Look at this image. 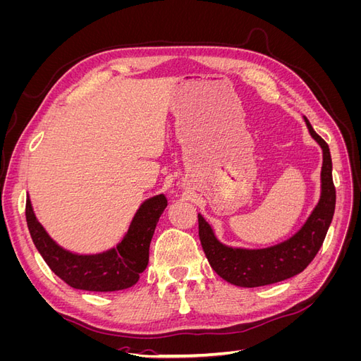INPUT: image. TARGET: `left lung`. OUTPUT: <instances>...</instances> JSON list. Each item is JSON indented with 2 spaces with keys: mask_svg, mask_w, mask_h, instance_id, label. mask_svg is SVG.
Returning a JSON list of instances; mask_svg holds the SVG:
<instances>
[{
  "mask_svg": "<svg viewBox=\"0 0 361 361\" xmlns=\"http://www.w3.org/2000/svg\"><path fill=\"white\" fill-rule=\"evenodd\" d=\"M304 120L310 135L322 149L324 161L321 199L297 233L288 241L268 248H232L218 241L212 227L199 214V236L204 255L216 274L235 286H267L300 274L318 255L329 232L336 207L331 155L329 145L314 133L307 117H304Z\"/></svg>",
  "mask_w": 361,
  "mask_h": 361,
  "instance_id": "1",
  "label": "left lung"
}]
</instances>
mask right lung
Returning a JSON list of instances; mask_svg holds the SVG:
<instances>
[{"label":"right lung","mask_w":361,"mask_h":361,"mask_svg":"<svg viewBox=\"0 0 361 361\" xmlns=\"http://www.w3.org/2000/svg\"><path fill=\"white\" fill-rule=\"evenodd\" d=\"M167 199L155 195L140 206L129 231L116 248L99 255H75L61 248L32 212L30 199L25 204L28 231L43 260L54 274L71 288L92 292H113L134 286L149 264V247Z\"/></svg>","instance_id":"obj_1"}]
</instances>
